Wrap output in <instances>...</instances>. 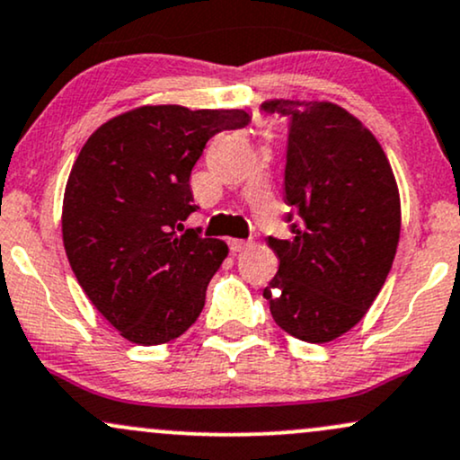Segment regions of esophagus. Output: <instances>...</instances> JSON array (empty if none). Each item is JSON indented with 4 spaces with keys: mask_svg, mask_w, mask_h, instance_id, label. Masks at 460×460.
Returning a JSON list of instances; mask_svg holds the SVG:
<instances>
[{
    "mask_svg": "<svg viewBox=\"0 0 460 460\" xmlns=\"http://www.w3.org/2000/svg\"><path fill=\"white\" fill-rule=\"evenodd\" d=\"M251 246V242H246V240H229V248H231V252H242V251H246V248Z\"/></svg>",
    "mask_w": 460,
    "mask_h": 460,
    "instance_id": "esophagus-1",
    "label": "esophagus"
}]
</instances>
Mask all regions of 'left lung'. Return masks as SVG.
<instances>
[{
  "label": "left lung",
  "mask_w": 460,
  "mask_h": 460,
  "mask_svg": "<svg viewBox=\"0 0 460 460\" xmlns=\"http://www.w3.org/2000/svg\"><path fill=\"white\" fill-rule=\"evenodd\" d=\"M289 118L285 203L291 240L268 237L279 272L263 289L287 334L330 342L373 306L401 237V197L384 147L349 111L319 101H265Z\"/></svg>",
  "instance_id": "left-lung-1"
}]
</instances>
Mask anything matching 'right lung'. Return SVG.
<instances>
[{
  "instance_id": "right-lung-1",
  "label": "right lung",
  "mask_w": 460,
  "mask_h": 460,
  "mask_svg": "<svg viewBox=\"0 0 460 460\" xmlns=\"http://www.w3.org/2000/svg\"><path fill=\"white\" fill-rule=\"evenodd\" d=\"M242 109L146 104L104 121L72 164L64 248L98 313L137 345L175 341L195 323L225 261L223 240L186 229L190 171L216 132L244 128Z\"/></svg>"
}]
</instances>
